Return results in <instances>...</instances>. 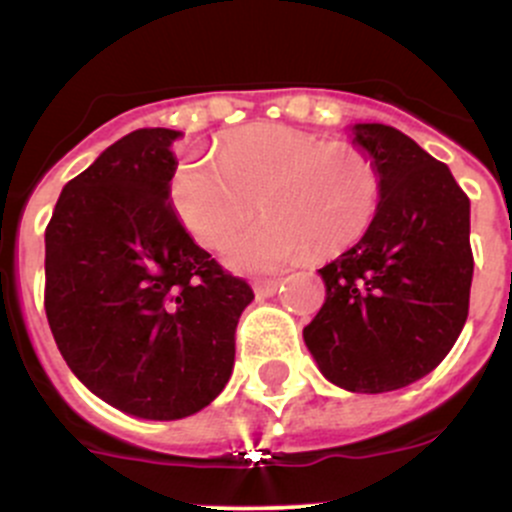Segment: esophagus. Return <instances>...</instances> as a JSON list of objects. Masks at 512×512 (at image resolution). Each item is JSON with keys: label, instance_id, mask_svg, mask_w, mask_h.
<instances>
[{"label": "esophagus", "instance_id": "esophagus-1", "mask_svg": "<svg viewBox=\"0 0 512 512\" xmlns=\"http://www.w3.org/2000/svg\"><path fill=\"white\" fill-rule=\"evenodd\" d=\"M282 280H257L255 282V292L257 297H272V294L277 292V287H280Z\"/></svg>", "mask_w": 512, "mask_h": 512}]
</instances>
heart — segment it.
I'll use <instances>...</instances> for the list:
<instances>
[{"label":"heart","mask_w":512,"mask_h":512,"mask_svg":"<svg viewBox=\"0 0 512 512\" xmlns=\"http://www.w3.org/2000/svg\"><path fill=\"white\" fill-rule=\"evenodd\" d=\"M381 193L379 165L359 146L270 123L227 133L215 160H180L168 183L180 223L213 250L257 205L265 210L227 245V265L242 272L280 270L312 250H347L374 223Z\"/></svg>","instance_id":"obj_1"}]
</instances>
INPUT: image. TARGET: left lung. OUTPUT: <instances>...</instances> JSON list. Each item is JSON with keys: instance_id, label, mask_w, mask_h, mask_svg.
Segmentation results:
<instances>
[{"instance_id": "obj_1", "label": "left lung", "mask_w": 512, "mask_h": 512, "mask_svg": "<svg viewBox=\"0 0 512 512\" xmlns=\"http://www.w3.org/2000/svg\"><path fill=\"white\" fill-rule=\"evenodd\" d=\"M352 136L384 193L366 235L319 270L327 299L304 344L332 384L384 394L436 369L466 324L471 200L446 163L396 128L356 123Z\"/></svg>"}]
</instances>
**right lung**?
Segmentation results:
<instances>
[{"label": "right lung", "mask_w": 512, "mask_h": 512, "mask_svg": "<svg viewBox=\"0 0 512 512\" xmlns=\"http://www.w3.org/2000/svg\"><path fill=\"white\" fill-rule=\"evenodd\" d=\"M141 128L64 185L46 225L44 309L69 369L138 418L205 409L235 364L252 287L193 242L170 205L175 138Z\"/></svg>", "instance_id": "obj_1"}]
</instances>
